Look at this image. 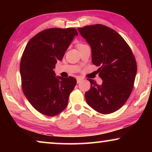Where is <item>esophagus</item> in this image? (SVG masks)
<instances>
[{"label":"esophagus","instance_id":"1","mask_svg":"<svg viewBox=\"0 0 152 152\" xmlns=\"http://www.w3.org/2000/svg\"><path fill=\"white\" fill-rule=\"evenodd\" d=\"M82 80H83V78H81V77H78V78H77V83H80Z\"/></svg>","mask_w":152,"mask_h":152}]
</instances>
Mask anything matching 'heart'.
<instances>
[{
  "instance_id": "heart-1",
  "label": "heart",
  "mask_w": 152,
  "mask_h": 152,
  "mask_svg": "<svg viewBox=\"0 0 152 152\" xmlns=\"http://www.w3.org/2000/svg\"><path fill=\"white\" fill-rule=\"evenodd\" d=\"M78 45H82V44H78Z\"/></svg>"
}]
</instances>
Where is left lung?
Masks as SVG:
<instances>
[{
    "instance_id": "1",
    "label": "left lung",
    "mask_w": 152,
    "mask_h": 152,
    "mask_svg": "<svg viewBox=\"0 0 152 152\" xmlns=\"http://www.w3.org/2000/svg\"><path fill=\"white\" fill-rule=\"evenodd\" d=\"M91 45L92 62L100 66L99 85L88 79L91 86L86 92L87 103L96 111L110 114L119 109L129 97L137 73V63L124 39L115 30L96 24L78 28Z\"/></svg>"
}]
</instances>
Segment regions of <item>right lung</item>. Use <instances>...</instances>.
I'll return each instance as SVG.
<instances>
[{
    "mask_svg": "<svg viewBox=\"0 0 152 152\" xmlns=\"http://www.w3.org/2000/svg\"><path fill=\"white\" fill-rule=\"evenodd\" d=\"M76 35L74 28H51L38 33L25 48L20 64L22 89L31 104L43 115L56 116L68 105L76 80L56 76L53 69Z\"/></svg>",
    "mask_w": 152,
    "mask_h": 152,
    "instance_id": "obj_1",
    "label": "right lung"
}]
</instances>
